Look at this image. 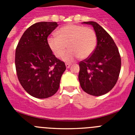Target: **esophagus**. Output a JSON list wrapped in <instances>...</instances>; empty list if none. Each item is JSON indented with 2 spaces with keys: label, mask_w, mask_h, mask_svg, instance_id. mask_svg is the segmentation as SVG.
Returning <instances> with one entry per match:
<instances>
[{
  "label": "esophagus",
  "mask_w": 135,
  "mask_h": 135,
  "mask_svg": "<svg viewBox=\"0 0 135 135\" xmlns=\"http://www.w3.org/2000/svg\"><path fill=\"white\" fill-rule=\"evenodd\" d=\"M65 66H66V68H69L70 66H71V64H65Z\"/></svg>",
  "instance_id": "1"
}]
</instances>
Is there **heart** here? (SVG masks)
Here are the masks:
<instances>
[{
  "instance_id": "heart-1",
  "label": "heart",
  "mask_w": 135,
  "mask_h": 135,
  "mask_svg": "<svg viewBox=\"0 0 135 135\" xmlns=\"http://www.w3.org/2000/svg\"><path fill=\"white\" fill-rule=\"evenodd\" d=\"M57 36H49L47 43L56 57H61L67 47L70 50L64 56L65 61H72L90 57L96 49L97 38L95 31L90 27L76 24H68L57 32Z\"/></svg>"
}]
</instances>
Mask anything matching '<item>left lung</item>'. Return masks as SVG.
<instances>
[{
	"label": "left lung",
	"instance_id": "left-lung-1",
	"mask_svg": "<svg viewBox=\"0 0 135 135\" xmlns=\"http://www.w3.org/2000/svg\"><path fill=\"white\" fill-rule=\"evenodd\" d=\"M84 23L93 26L97 38L93 53L79 63L78 75L82 90L93 96L110 91L116 84L121 68L118 49L111 36L95 21Z\"/></svg>",
	"mask_w": 135,
	"mask_h": 135
}]
</instances>
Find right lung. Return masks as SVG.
Listing matches in <instances>:
<instances>
[{
  "instance_id": "add662e5",
  "label": "right lung",
  "mask_w": 135,
  "mask_h": 135,
  "mask_svg": "<svg viewBox=\"0 0 135 135\" xmlns=\"http://www.w3.org/2000/svg\"><path fill=\"white\" fill-rule=\"evenodd\" d=\"M57 22H38L24 32L15 50V68L20 84L36 98L53 96L66 67L51 51L47 38Z\"/></svg>"
}]
</instances>
